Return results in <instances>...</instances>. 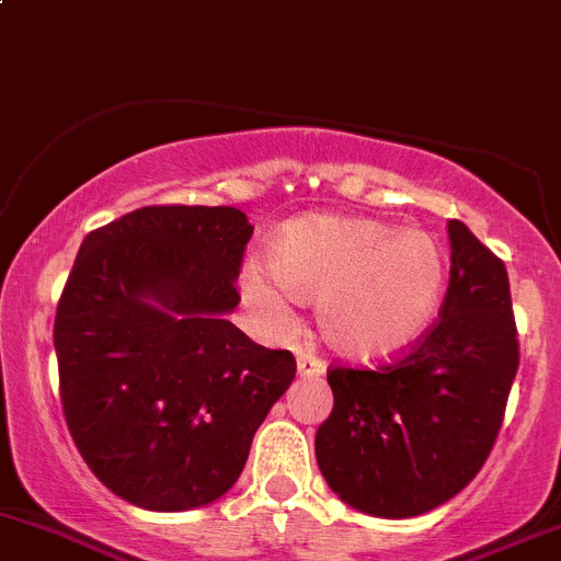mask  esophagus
Wrapping results in <instances>:
<instances>
[{
	"label": "esophagus",
	"mask_w": 561,
	"mask_h": 561,
	"mask_svg": "<svg viewBox=\"0 0 561 561\" xmlns=\"http://www.w3.org/2000/svg\"><path fill=\"white\" fill-rule=\"evenodd\" d=\"M297 373L302 375V378H319V375L327 373V365H323V359H319V356L310 354V351H299Z\"/></svg>",
	"instance_id": "obj_1"
}]
</instances>
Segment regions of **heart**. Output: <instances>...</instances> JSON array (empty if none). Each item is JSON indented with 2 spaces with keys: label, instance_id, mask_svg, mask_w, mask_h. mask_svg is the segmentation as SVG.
<instances>
[{
  "label": "heart",
  "instance_id": "b5f03b06",
  "mask_svg": "<svg viewBox=\"0 0 561 561\" xmlns=\"http://www.w3.org/2000/svg\"><path fill=\"white\" fill-rule=\"evenodd\" d=\"M448 262L440 240L365 216H305L270 242V270L245 264L248 302L286 327L297 302H316L323 343L356 362L408 351L435 321Z\"/></svg>",
  "mask_w": 561,
  "mask_h": 561
}]
</instances>
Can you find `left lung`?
Instances as JSON below:
<instances>
[{
    "instance_id": "left-lung-1",
    "label": "left lung",
    "mask_w": 561,
    "mask_h": 561,
    "mask_svg": "<svg viewBox=\"0 0 561 561\" xmlns=\"http://www.w3.org/2000/svg\"><path fill=\"white\" fill-rule=\"evenodd\" d=\"M437 321L394 362L329 367L334 405L316 432L332 492L356 511L410 518L456 496L492 454L518 369L511 283L461 221Z\"/></svg>"
}]
</instances>
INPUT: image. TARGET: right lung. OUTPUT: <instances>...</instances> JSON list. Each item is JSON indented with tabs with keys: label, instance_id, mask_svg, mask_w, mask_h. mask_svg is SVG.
<instances>
[{
	"label": "right lung",
	"instance_id": "obj_1",
	"mask_svg": "<svg viewBox=\"0 0 561 561\" xmlns=\"http://www.w3.org/2000/svg\"><path fill=\"white\" fill-rule=\"evenodd\" d=\"M253 227L238 207L151 205L85 234L54 345L75 446L131 505L192 511L234 486L294 380L224 313Z\"/></svg>",
	"mask_w": 561,
	"mask_h": 561
}]
</instances>
